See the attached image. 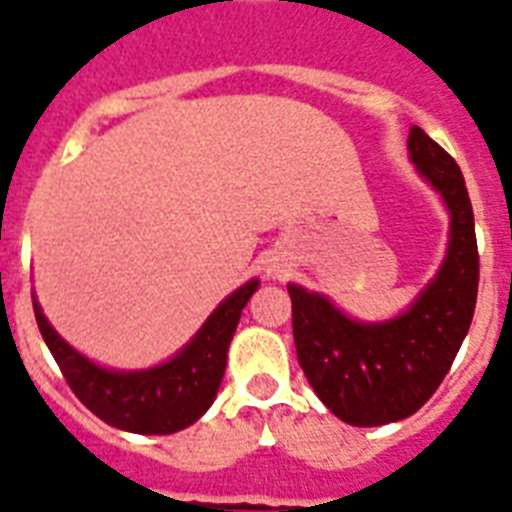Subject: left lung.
Segmentation results:
<instances>
[{"instance_id":"8db88e82","label":"left lung","mask_w":512,"mask_h":512,"mask_svg":"<svg viewBox=\"0 0 512 512\" xmlns=\"http://www.w3.org/2000/svg\"><path fill=\"white\" fill-rule=\"evenodd\" d=\"M408 151L453 217L445 264L418 301L392 322L358 324L324 295L287 285L303 374L329 411L353 426L416 413L442 384L474 319L479 248L463 172L421 128L408 135Z\"/></svg>"}]
</instances>
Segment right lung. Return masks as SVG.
<instances>
[{"mask_svg": "<svg viewBox=\"0 0 512 512\" xmlns=\"http://www.w3.org/2000/svg\"><path fill=\"white\" fill-rule=\"evenodd\" d=\"M259 280L235 290L172 361L149 371H107L75 353L33 301L36 324L62 377L88 411L135 434H172L204 416L225 377L227 348Z\"/></svg>", "mask_w": 512, "mask_h": 512, "instance_id": "add662e5", "label": "right lung"}]
</instances>
